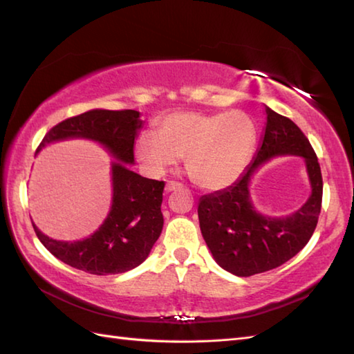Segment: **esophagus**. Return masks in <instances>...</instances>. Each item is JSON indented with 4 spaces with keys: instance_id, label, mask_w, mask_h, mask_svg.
I'll use <instances>...</instances> for the list:
<instances>
[{
    "instance_id": "esophagus-1",
    "label": "esophagus",
    "mask_w": 354,
    "mask_h": 354,
    "mask_svg": "<svg viewBox=\"0 0 354 354\" xmlns=\"http://www.w3.org/2000/svg\"><path fill=\"white\" fill-rule=\"evenodd\" d=\"M181 184H178V183H173V181H169L167 184H165V192L167 193H170V192H173V190H178V189H181Z\"/></svg>"
}]
</instances>
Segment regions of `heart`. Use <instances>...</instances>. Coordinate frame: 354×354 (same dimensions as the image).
<instances>
[{
  "label": "heart",
  "mask_w": 354,
  "mask_h": 354,
  "mask_svg": "<svg viewBox=\"0 0 354 354\" xmlns=\"http://www.w3.org/2000/svg\"><path fill=\"white\" fill-rule=\"evenodd\" d=\"M256 140L253 118L242 110L175 112L162 118L158 135H140L135 153L149 176L164 175L185 155V167L201 189L223 190L245 171Z\"/></svg>",
  "instance_id": "obj_1"
}]
</instances>
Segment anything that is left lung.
I'll return each instance as SVG.
<instances>
[{
  "instance_id": "obj_1",
  "label": "left lung",
  "mask_w": 354,
  "mask_h": 354,
  "mask_svg": "<svg viewBox=\"0 0 354 354\" xmlns=\"http://www.w3.org/2000/svg\"><path fill=\"white\" fill-rule=\"evenodd\" d=\"M267 122L259 149L233 185L201 196L199 227L207 247L227 272L252 276L268 272L292 259L313 234L322 204V175L310 141L296 124L266 106ZM279 156H299L306 162L312 187L301 209L286 217H270L255 210L250 183L262 165Z\"/></svg>"
}]
</instances>
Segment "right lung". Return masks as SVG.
I'll use <instances>...</instances> for the list:
<instances>
[{
  "label": "right lung",
  "mask_w": 354,
  "mask_h": 354,
  "mask_svg": "<svg viewBox=\"0 0 354 354\" xmlns=\"http://www.w3.org/2000/svg\"><path fill=\"white\" fill-rule=\"evenodd\" d=\"M142 126L136 110L93 109L59 122L41 141L37 153L53 142L87 140L115 158L110 164L112 205L98 230L84 239L58 241L32 223L41 244L64 264L90 274H118L142 264L150 254L164 225V183L130 169Z\"/></svg>",
  "instance_id": "obj_1"
}]
</instances>
